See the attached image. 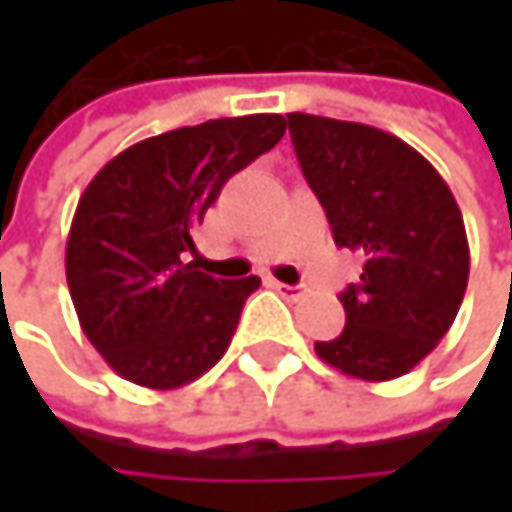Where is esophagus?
<instances>
[{"instance_id": "esophagus-1", "label": "esophagus", "mask_w": 512, "mask_h": 512, "mask_svg": "<svg viewBox=\"0 0 512 512\" xmlns=\"http://www.w3.org/2000/svg\"><path fill=\"white\" fill-rule=\"evenodd\" d=\"M272 287H275L284 299H293V302H296V299H302V296L308 293V287H305V284H281V281H272Z\"/></svg>"}]
</instances>
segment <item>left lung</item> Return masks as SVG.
<instances>
[{"instance_id":"8db88e82","label":"left lung","mask_w":512,"mask_h":512,"mask_svg":"<svg viewBox=\"0 0 512 512\" xmlns=\"http://www.w3.org/2000/svg\"><path fill=\"white\" fill-rule=\"evenodd\" d=\"M302 174L338 246L364 257L338 299L347 326L314 350L364 382L409 373L448 335L468 284V240L454 192L403 139L367 124L290 112Z\"/></svg>"}]
</instances>
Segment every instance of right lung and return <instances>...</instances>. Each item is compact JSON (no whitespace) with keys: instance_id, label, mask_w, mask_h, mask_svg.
<instances>
[{"instance_id":"right-lung-1","label":"right lung","mask_w":512,"mask_h":512,"mask_svg":"<svg viewBox=\"0 0 512 512\" xmlns=\"http://www.w3.org/2000/svg\"><path fill=\"white\" fill-rule=\"evenodd\" d=\"M281 115L216 118L151 136L109 159L85 186L64 252L85 338L109 367L168 391L225 356L260 278L198 269L192 231L228 177L272 151Z\"/></svg>"}]
</instances>
